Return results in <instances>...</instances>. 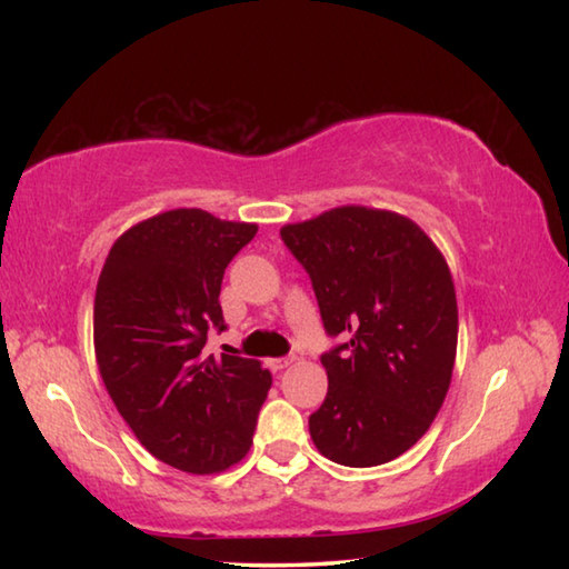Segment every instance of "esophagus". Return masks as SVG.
<instances>
[{
	"instance_id": "obj_1",
	"label": "esophagus",
	"mask_w": 569,
	"mask_h": 569,
	"mask_svg": "<svg viewBox=\"0 0 569 569\" xmlns=\"http://www.w3.org/2000/svg\"><path fill=\"white\" fill-rule=\"evenodd\" d=\"M293 361H296L293 353L281 356V359H271V369H273V371H281V369H286V366H291Z\"/></svg>"
}]
</instances>
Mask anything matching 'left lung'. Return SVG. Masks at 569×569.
<instances>
[{
    "label": "left lung",
    "instance_id": "left-lung-1",
    "mask_svg": "<svg viewBox=\"0 0 569 569\" xmlns=\"http://www.w3.org/2000/svg\"><path fill=\"white\" fill-rule=\"evenodd\" d=\"M311 278L326 333L329 393L308 417L316 449L377 467L411 449L449 391L457 296L445 256L409 218L361 206L281 228Z\"/></svg>",
    "mask_w": 569,
    "mask_h": 569
}]
</instances>
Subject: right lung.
I'll list each match as a JSON object with an SVG mask.
<instances>
[{"mask_svg":"<svg viewBox=\"0 0 569 569\" xmlns=\"http://www.w3.org/2000/svg\"><path fill=\"white\" fill-rule=\"evenodd\" d=\"M256 230L198 208L148 218L114 240L94 293V353L114 407L152 457L190 475L248 455L271 389L256 359L203 356L208 331H226V268Z\"/></svg>","mask_w":569,"mask_h":569,"instance_id":"right-lung-1","label":"right lung"}]
</instances>
